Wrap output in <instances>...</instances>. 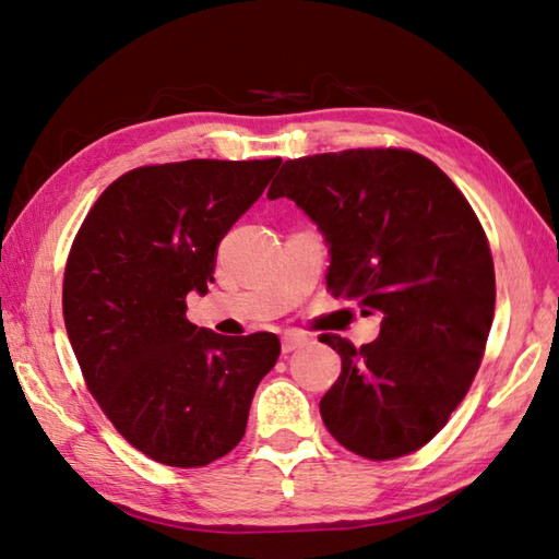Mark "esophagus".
<instances>
[{
	"label": "esophagus",
	"instance_id": "1",
	"mask_svg": "<svg viewBox=\"0 0 559 559\" xmlns=\"http://www.w3.org/2000/svg\"><path fill=\"white\" fill-rule=\"evenodd\" d=\"M306 343H309V335H304V333H284L282 335V352H284V355H289V352L304 347Z\"/></svg>",
	"mask_w": 559,
	"mask_h": 559
}]
</instances>
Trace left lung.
I'll return each instance as SVG.
<instances>
[{
	"mask_svg": "<svg viewBox=\"0 0 559 559\" xmlns=\"http://www.w3.org/2000/svg\"><path fill=\"white\" fill-rule=\"evenodd\" d=\"M267 198H289L323 234L328 289L381 318L369 345L321 337L343 359L321 397L328 431L371 461L425 447L468 393L495 318L492 253L468 200L405 150L284 162Z\"/></svg>",
	"mask_w": 559,
	"mask_h": 559,
	"instance_id": "1",
	"label": "left lung"
}]
</instances>
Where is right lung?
Segmentation results:
<instances>
[{"mask_svg":"<svg viewBox=\"0 0 559 559\" xmlns=\"http://www.w3.org/2000/svg\"><path fill=\"white\" fill-rule=\"evenodd\" d=\"M282 158L144 166L120 176L79 229L62 284L67 335L91 395L150 459L200 468L246 435L275 333L216 335L186 318L216 248Z\"/></svg>","mask_w":559,"mask_h":559,"instance_id":"add662e5","label":"right lung"}]
</instances>
